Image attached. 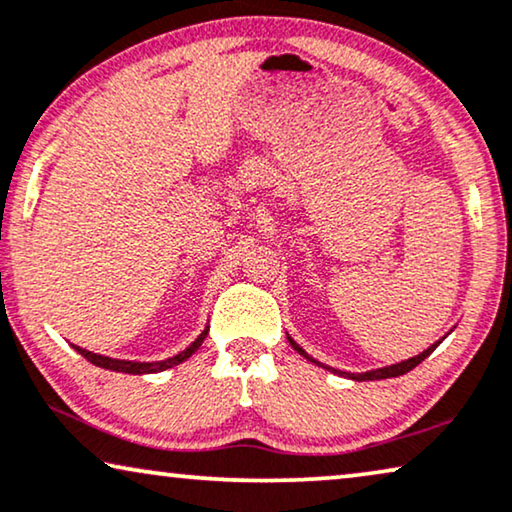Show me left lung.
Returning a JSON list of instances; mask_svg holds the SVG:
<instances>
[{
	"label": "left lung",
	"mask_w": 512,
	"mask_h": 512,
	"mask_svg": "<svg viewBox=\"0 0 512 512\" xmlns=\"http://www.w3.org/2000/svg\"><path fill=\"white\" fill-rule=\"evenodd\" d=\"M445 338V336H443ZM441 338V341H443ZM287 341H290V345L294 350L299 352V355H304L308 362H315L313 357H308L306 355V350L304 348H299V343L297 341H292L290 336H287ZM441 341H436L434 345H429L427 350L424 352H420V355H415V357H410V359H406V362H399V364H392V366H383V369H373V371H364V373H345V371H336V369H331V366H325V364H320V362H315L318 366H322V369H327V371H334V373H338V376H345V378H350V380H357V383H362V380H383V378H397V376H403V373H408V371H413L417 364L420 362H424V359H427L431 352H434L436 348H438V343Z\"/></svg>",
	"instance_id": "obj_1"
}]
</instances>
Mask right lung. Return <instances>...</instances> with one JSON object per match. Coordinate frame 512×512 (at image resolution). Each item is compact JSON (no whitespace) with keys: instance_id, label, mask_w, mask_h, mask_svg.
Returning a JSON list of instances; mask_svg holds the SVG:
<instances>
[{"instance_id":"right-lung-1","label":"right lung","mask_w":512,"mask_h":512,"mask_svg":"<svg viewBox=\"0 0 512 512\" xmlns=\"http://www.w3.org/2000/svg\"><path fill=\"white\" fill-rule=\"evenodd\" d=\"M208 334V327L201 331V334L194 338V341L187 345L185 350L178 352V355L169 357V359H162V362H129V359H113V357H104V355H97V352H90L85 348H78L74 345L76 352H81V355L88 359L90 364L95 366H102V369H109V371H118V373H132V376H143V373H157V371H167L171 366L176 364H183L187 357H192L194 352L199 350V345L204 343V338Z\"/></svg>"}]
</instances>
